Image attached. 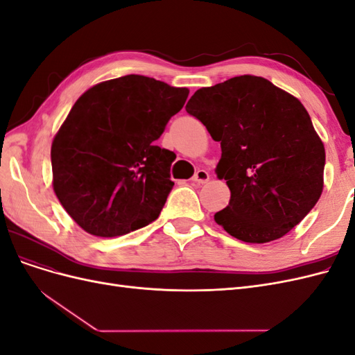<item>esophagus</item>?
<instances>
[{
  "label": "esophagus",
  "mask_w": 355,
  "mask_h": 355,
  "mask_svg": "<svg viewBox=\"0 0 355 355\" xmlns=\"http://www.w3.org/2000/svg\"><path fill=\"white\" fill-rule=\"evenodd\" d=\"M209 179H210V175L206 170H198L197 173L192 176V182H196V184H207Z\"/></svg>",
  "instance_id": "34e87169"
}]
</instances>
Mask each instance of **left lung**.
<instances>
[{
    "mask_svg": "<svg viewBox=\"0 0 355 355\" xmlns=\"http://www.w3.org/2000/svg\"><path fill=\"white\" fill-rule=\"evenodd\" d=\"M187 112L220 142L216 166L230 204L214 220L244 243L282 239L315 206L324 187V145L300 101L254 75L191 96Z\"/></svg>",
    "mask_w": 355,
    "mask_h": 355,
    "instance_id": "8db88e82",
    "label": "left lung"
}]
</instances>
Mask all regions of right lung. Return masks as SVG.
Instances as JSON below:
<instances>
[{"label": "right lung", "instance_id": "right-lung-1", "mask_svg": "<svg viewBox=\"0 0 355 355\" xmlns=\"http://www.w3.org/2000/svg\"><path fill=\"white\" fill-rule=\"evenodd\" d=\"M189 90L144 75L102 81L73 103L51 144L53 189L96 237H118L155 220L173 188L176 155L157 139Z\"/></svg>", "mask_w": 355, "mask_h": 355}]
</instances>
